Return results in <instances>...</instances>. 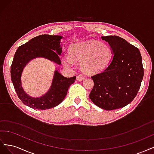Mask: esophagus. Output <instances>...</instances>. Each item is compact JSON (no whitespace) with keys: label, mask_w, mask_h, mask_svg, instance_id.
<instances>
[{"label":"esophagus","mask_w":154,"mask_h":154,"mask_svg":"<svg viewBox=\"0 0 154 154\" xmlns=\"http://www.w3.org/2000/svg\"><path fill=\"white\" fill-rule=\"evenodd\" d=\"M84 79H85V77L83 76L82 75H78L76 77V80L78 81H82V80H84Z\"/></svg>","instance_id":"esophagus-1"}]
</instances>
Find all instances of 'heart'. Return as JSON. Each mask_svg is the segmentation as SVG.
I'll return each instance as SVG.
<instances>
[{
  "label": "heart",
  "instance_id": "obj_1",
  "mask_svg": "<svg viewBox=\"0 0 154 154\" xmlns=\"http://www.w3.org/2000/svg\"><path fill=\"white\" fill-rule=\"evenodd\" d=\"M71 58L66 57L63 64L72 66L74 61L81 62V67L87 74H97L108 66L112 57L109 45L94 40L72 44L69 49Z\"/></svg>",
  "mask_w": 154,
  "mask_h": 154
}]
</instances>
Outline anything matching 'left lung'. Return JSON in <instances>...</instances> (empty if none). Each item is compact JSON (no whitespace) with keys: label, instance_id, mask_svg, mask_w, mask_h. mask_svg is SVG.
<instances>
[{"label":"left lung","instance_id":"1","mask_svg":"<svg viewBox=\"0 0 154 154\" xmlns=\"http://www.w3.org/2000/svg\"><path fill=\"white\" fill-rule=\"evenodd\" d=\"M108 42L112 60L104 71L91 76V101L106 110L125 106L136 96L144 76L139 50L118 36H101Z\"/></svg>","mask_w":154,"mask_h":154}]
</instances>
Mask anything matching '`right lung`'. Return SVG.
Wrapping results in <instances>:
<instances>
[{"mask_svg": "<svg viewBox=\"0 0 154 154\" xmlns=\"http://www.w3.org/2000/svg\"><path fill=\"white\" fill-rule=\"evenodd\" d=\"M62 36L41 35L34 37L27 43L20 45L14 55L11 66V78L18 97L22 103L32 109L48 110L58 105L66 96L69 87L74 82L76 76L66 78L56 70L52 85L44 96L32 97L27 94L21 84L23 69L32 59L43 57L61 64L59 55L62 54L60 45Z\"/></svg>", "mask_w": 154, "mask_h": 154, "instance_id": "1", "label": "right lung"}]
</instances>
